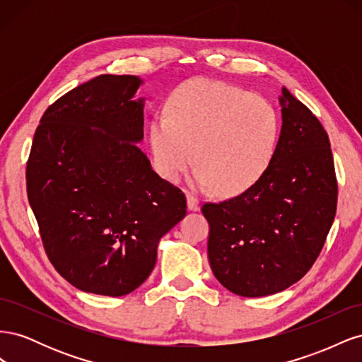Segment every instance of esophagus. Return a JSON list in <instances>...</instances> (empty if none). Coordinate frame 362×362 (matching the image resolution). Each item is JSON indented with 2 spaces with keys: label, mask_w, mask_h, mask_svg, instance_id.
<instances>
[{
  "label": "esophagus",
  "mask_w": 362,
  "mask_h": 362,
  "mask_svg": "<svg viewBox=\"0 0 362 362\" xmlns=\"http://www.w3.org/2000/svg\"><path fill=\"white\" fill-rule=\"evenodd\" d=\"M187 208L190 211H199L201 210V204L199 199H196L194 196H187Z\"/></svg>",
  "instance_id": "1"
}]
</instances>
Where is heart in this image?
Masks as SVG:
<instances>
[{
  "mask_svg": "<svg viewBox=\"0 0 362 362\" xmlns=\"http://www.w3.org/2000/svg\"><path fill=\"white\" fill-rule=\"evenodd\" d=\"M168 113L149 125L157 172L178 182L194 158L193 185L223 196L252 187L267 170L279 140V116L269 101L206 78L181 84Z\"/></svg>",
  "mask_w": 362,
  "mask_h": 362,
  "instance_id": "heart-1",
  "label": "heart"
}]
</instances>
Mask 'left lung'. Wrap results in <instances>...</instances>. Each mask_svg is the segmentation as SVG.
I'll return each instance as SVG.
<instances>
[{"instance_id":"obj_1","label":"left lung","mask_w":362,"mask_h":362,"mask_svg":"<svg viewBox=\"0 0 362 362\" xmlns=\"http://www.w3.org/2000/svg\"><path fill=\"white\" fill-rule=\"evenodd\" d=\"M281 134L262 177L242 194L204 204L208 261L217 281L243 298L288 288L311 269L337 211L329 137L320 120L282 87Z\"/></svg>"}]
</instances>
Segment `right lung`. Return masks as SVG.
<instances>
[{
	"label": "right lung",
	"mask_w": 362,
	"mask_h": 362,
	"mask_svg": "<svg viewBox=\"0 0 362 362\" xmlns=\"http://www.w3.org/2000/svg\"><path fill=\"white\" fill-rule=\"evenodd\" d=\"M144 80L100 75L47 108L27 163V194L47 255L75 288L134 291L185 196L152 170L144 140Z\"/></svg>",
	"instance_id": "1"
}]
</instances>
